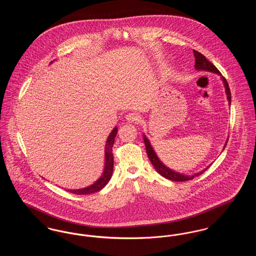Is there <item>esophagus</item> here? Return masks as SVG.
<instances>
[{
  "instance_id": "1",
  "label": "esophagus",
  "mask_w": 256,
  "mask_h": 256,
  "mask_svg": "<svg viewBox=\"0 0 256 256\" xmlns=\"http://www.w3.org/2000/svg\"><path fill=\"white\" fill-rule=\"evenodd\" d=\"M126 121L130 122H139L141 121V117L138 115V114H136V113H128V114H126Z\"/></svg>"
}]
</instances>
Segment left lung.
I'll return each mask as SVG.
<instances>
[{"label": "left lung", "mask_w": 256, "mask_h": 256, "mask_svg": "<svg viewBox=\"0 0 256 256\" xmlns=\"http://www.w3.org/2000/svg\"><path fill=\"white\" fill-rule=\"evenodd\" d=\"M194 56H195L196 58L195 68L196 70H204V71H209V72H212V73L219 74H220L219 70L215 67V65H213L210 61L206 60V56H204L202 54H200V52H198V50H194ZM222 82H224V86L226 87V96H228V100L230 104V102H232V94H230V86H228V84L224 76H222ZM144 142H145V146H146V154H148V156L150 161L152 162V164L154 165V167L156 168V170H158L162 176L166 178L167 180H172V182H186V180H190L194 178L195 176H198L202 174L204 172H206V170L208 168V167H207L204 170H202V172H198V174H193V176H186V174H178V172H174V170L169 169L168 167H166V166L159 160L158 156H156V154L154 152L152 146L150 145V141L148 140V138H146V136H144ZM226 146V145H224V146Z\"/></svg>", "instance_id": "8db88e82"}]
</instances>
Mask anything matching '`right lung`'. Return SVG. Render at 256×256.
<instances>
[{"label": "right lung", "instance_id": "obj_1", "mask_svg": "<svg viewBox=\"0 0 256 256\" xmlns=\"http://www.w3.org/2000/svg\"><path fill=\"white\" fill-rule=\"evenodd\" d=\"M117 128H114L113 130L110 134L108 141H106V166H104V170L102 174V176L96 182L86 188L82 189H76V190H68L69 192L76 194V195H89L92 193L98 192L100 190H102L110 180L112 172H113V163H114V159H113V154H112V146L115 141V136L117 135Z\"/></svg>", "mask_w": 256, "mask_h": 256}]
</instances>
